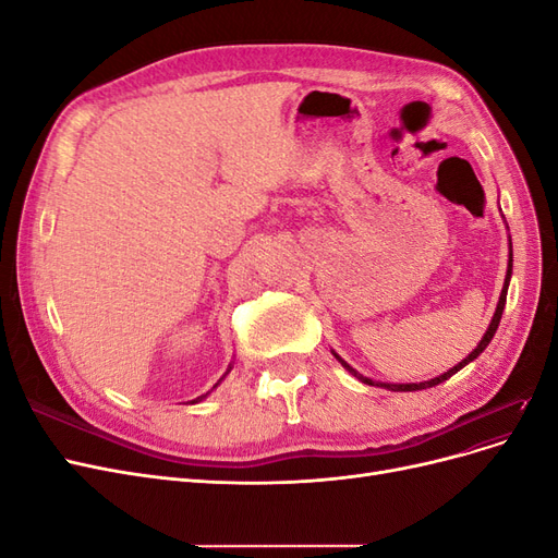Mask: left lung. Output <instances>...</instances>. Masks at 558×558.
Segmentation results:
<instances>
[{
	"instance_id": "1",
	"label": "left lung",
	"mask_w": 558,
	"mask_h": 558,
	"mask_svg": "<svg viewBox=\"0 0 558 558\" xmlns=\"http://www.w3.org/2000/svg\"><path fill=\"white\" fill-rule=\"evenodd\" d=\"M510 275H512V253H510V265H508V277H505V286H502V293H500V300H498V307H496V314H494V320H492V326H488V330L484 332V337H482V342L477 344V349L470 353L468 359H463L459 365H453L451 369H447L445 375H440V377H435V379H430V381H421V384H375L373 379H367V377H363V375H359L356 369L353 367H349L340 356H337L335 353V359L340 361L349 373L353 375V377H359L363 384H369V386H384V388H388V391H421V388H430V386H437V384H442V381H447L451 375H456L459 373L461 367H465L470 361H475L480 353L488 347V342H492V337L496 335V330H498V324H500V316H502V310H505V300H508V283H510Z\"/></svg>"
}]
</instances>
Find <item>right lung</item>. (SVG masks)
Instances as JSON below:
<instances>
[{
    "label": "right lung",
    "instance_id": "add662e5",
    "mask_svg": "<svg viewBox=\"0 0 558 558\" xmlns=\"http://www.w3.org/2000/svg\"><path fill=\"white\" fill-rule=\"evenodd\" d=\"M199 398H205V396H199ZM199 398H197V400H199ZM193 402H195V400H193Z\"/></svg>",
    "mask_w": 558,
    "mask_h": 558
}]
</instances>
